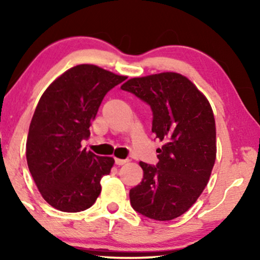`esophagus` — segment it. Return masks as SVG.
Wrapping results in <instances>:
<instances>
[{"label": "esophagus", "instance_id": "esophagus-1", "mask_svg": "<svg viewBox=\"0 0 260 260\" xmlns=\"http://www.w3.org/2000/svg\"><path fill=\"white\" fill-rule=\"evenodd\" d=\"M127 162V159H122V158H115V163L117 166H123Z\"/></svg>", "mask_w": 260, "mask_h": 260}]
</instances>
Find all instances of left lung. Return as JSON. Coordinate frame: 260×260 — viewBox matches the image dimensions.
I'll return each instance as SVG.
<instances>
[{
    "label": "left lung",
    "instance_id": "1",
    "mask_svg": "<svg viewBox=\"0 0 260 260\" xmlns=\"http://www.w3.org/2000/svg\"><path fill=\"white\" fill-rule=\"evenodd\" d=\"M150 106L151 131L162 141L156 166L140 162L143 180L130 189V204L147 218L182 215L208 183L216 156L215 120L207 98L186 77L165 72L122 85Z\"/></svg>",
    "mask_w": 260,
    "mask_h": 260
}]
</instances>
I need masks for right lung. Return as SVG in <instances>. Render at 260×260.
Here are the masks:
<instances>
[{
    "label": "right lung",
    "instance_id": "obj_1",
    "mask_svg": "<svg viewBox=\"0 0 260 260\" xmlns=\"http://www.w3.org/2000/svg\"><path fill=\"white\" fill-rule=\"evenodd\" d=\"M126 77L78 65L49 85L31 118L26 156L42 198L61 212L90 208L115 159L81 148L105 94Z\"/></svg>",
    "mask_w": 260,
    "mask_h": 260
}]
</instances>
